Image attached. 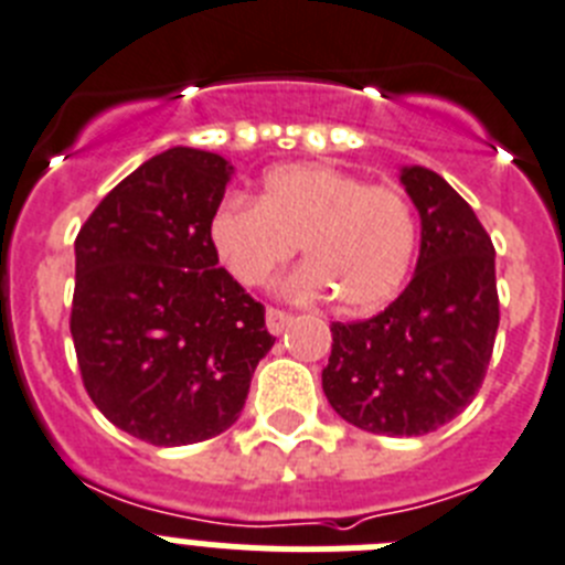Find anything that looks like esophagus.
<instances>
[{
  "mask_svg": "<svg viewBox=\"0 0 565 565\" xmlns=\"http://www.w3.org/2000/svg\"><path fill=\"white\" fill-rule=\"evenodd\" d=\"M287 323H289V312L278 310V307H267V330L273 332V335H281Z\"/></svg>",
  "mask_w": 565,
  "mask_h": 565,
  "instance_id": "1",
  "label": "esophagus"
}]
</instances>
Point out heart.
I'll list each match as a JSON object with an SVG mask.
<instances>
[{
  "instance_id": "heart-1",
  "label": "heart",
  "mask_w": 565,
  "mask_h": 565,
  "mask_svg": "<svg viewBox=\"0 0 565 565\" xmlns=\"http://www.w3.org/2000/svg\"><path fill=\"white\" fill-rule=\"evenodd\" d=\"M210 238L244 287L267 281L301 244L310 264L289 278V292H332L341 310L370 312L404 287L418 222L401 190L338 167L284 164L269 170L258 201H224L213 213Z\"/></svg>"
}]
</instances>
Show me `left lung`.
Instances as JSON below:
<instances>
[{
    "mask_svg": "<svg viewBox=\"0 0 565 565\" xmlns=\"http://www.w3.org/2000/svg\"><path fill=\"white\" fill-rule=\"evenodd\" d=\"M420 215L415 276L384 312L332 330L323 395L347 424L426 435L478 395L500 323L494 247L475 210L438 173L404 167Z\"/></svg>",
    "mask_w": 565,
    "mask_h": 565,
    "instance_id": "8db88e82",
    "label": "left lung"
}]
</instances>
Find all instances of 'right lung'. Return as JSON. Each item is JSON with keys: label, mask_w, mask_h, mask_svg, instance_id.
Masks as SVG:
<instances>
[{"label": "right lung", "mask_w": 565, "mask_h": 565, "mask_svg": "<svg viewBox=\"0 0 565 565\" xmlns=\"http://www.w3.org/2000/svg\"><path fill=\"white\" fill-rule=\"evenodd\" d=\"M230 175L218 153L170 147L119 181L76 235L82 381L113 426L153 446L230 429L276 343L210 238Z\"/></svg>", "instance_id": "right-lung-1"}]
</instances>
